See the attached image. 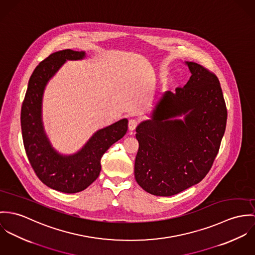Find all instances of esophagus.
<instances>
[{
  "mask_svg": "<svg viewBox=\"0 0 255 255\" xmlns=\"http://www.w3.org/2000/svg\"><path fill=\"white\" fill-rule=\"evenodd\" d=\"M138 124H139L138 120H136V119H130V120H129V123H128V128H129V130H130V131H134V130L136 129V127L138 126Z\"/></svg>",
  "mask_w": 255,
  "mask_h": 255,
  "instance_id": "1",
  "label": "esophagus"
}]
</instances>
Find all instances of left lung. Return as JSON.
Segmentation results:
<instances>
[{
  "label": "left lung",
  "mask_w": 255,
  "mask_h": 255,
  "mask_svg": "<svg viewBox=\"0 0 255 255\" xmlns=\"http://www.w3.org/2000/svg\"><path fill=\"white\" fill-rule=\"evenodd\" d=\"M192 76L184 88L165 92L151 118L136 128L135 179L154 196L170 197L199 183L219 151L226 104L217 76L186 61ZM184 114V120L175 117Z\"/></svg>",
  "instance_id": "8db88e82"
}]
</instances>
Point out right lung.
Here are the masks:
<instances>
[{
    "label": "right lung",
    "mask_w": 255,
    "mask_h": 255,
    "mask_svg": "<svg viewBox=\"0 0 255 255\" xmlns=\"http://www.w3.org/2000/svg\"><path fill=\"white\" fill-rule=\"evenodd\" d=\"M85 52L62 50L41 61L33 71L21 108V131L29 162L37 177L49 188L74 194L88 188L100 175L101 158L115 141L124 137L128 120L121 119L97 131L72 155L59 154L51 145L42 122L45 87L67 60L82 59Z\"/></svg>",
    "instance_id": "add662e5"
}]
</instances>
